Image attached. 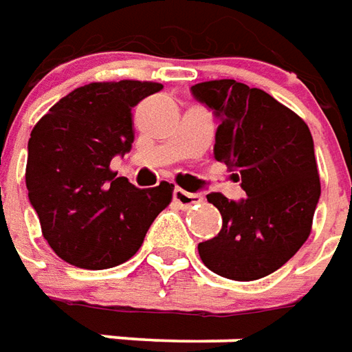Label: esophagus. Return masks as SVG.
<instances>
[{"label":"esophagus","instance_id":"34e87169","mask_svg":"<svg viewBox=\"0 0 352 352\" xmlns=\"http://www.w3.org/2000/svg\"><path fill=\"white\" fill-rule=\"evenodd\" d=\"M173 200H175L177 206H181V208H190L194 204H200L201 196L196 192H186L183 188H175L173 190Z\"/></svg>","mask_w":352,"mask_h":352}]
</instances>
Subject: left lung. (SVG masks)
<instances>
[{
    "label": "left lung",
    "mask_w": 352,
    "mask_h": 352,
    "mask_svg": "<svg viewBox=\"0 0 352 352\" xmlns=\"http://www.w3.org/2000/svg\"><path fill=\"white\" fill-rule=\"evenodd\" d=\"M190 91L219 120L215 158L241 173L248 196L234 201L208 194L223 227L198 244V253L219 276L263 278L289 261L311 234L320 198L313 135L296 112L257 87L215 80Z\"/></svg>",
    "instance_id": "obj_1"
}]
</instances>
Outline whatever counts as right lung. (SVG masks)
Listing matches in <instances>:
<instances>
[{"label":"right lung","mask_w":352,"mask_h":352,"mask_svg":"<svg viewBox=\"0 0 352 352\" xmlns=\"http://www.w3.org/2000/svg\"><path fill=\"white\" fill-rule=\"evenodd\" d=\"M164 85L100 82L74 89L49 108L28 141L26 188L43 238L80 269L122 265L139 252L146 230L168 208L173 184L137 188L110 169L131 151V110Z\"/></svg>","instance_id":"add662e5"}]
</instances>
